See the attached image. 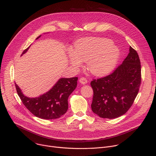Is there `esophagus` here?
Wrapping results in <instances>:
<instances>
[{"mask_svg": "<svg viewBox=\"0 0 156 156\" xmlns=\"http://www.w3.org/2000/svg\"><path fill=\"white\" fill-rule=\"evenodd\" d=\"M79 81H80V83L81 84H86L87 83V80H86V78H83V77H82V78H80Z\"/></svg>", "mask_w": 156, "mask_h": 156, "instance_id": "34e87169", "label": "esophagus"}]
</instances>
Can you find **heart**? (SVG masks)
Instances as JSON below:
<instances>
[{
    "instance_id": "obj_1",
    "label": "heart",
    "mask_w": 156,
    "mask_h": 156,
    "mask_svg": "<svg viewBox=\"0 0 156 156\" xmlns=\"http://www.w3.org/2000/svg\"><path fill=\"white\" fill-rule=\"evenodd\" d=\"M120 56V50L110 39L87 37L78 41L74 51L68 53V62L77 68L86 62L88 71L96 76H102L112 71Z\"/></svg>"
}]
</instances>
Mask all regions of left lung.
Wrapping results in <instances>:
<instances>
[{
  "mask_svg": "<svg viewBox=\"0 0 156 156\" xmlns=\"http://www.w3.org/2000/svg\"><path fill=\"white\" fill-rule=\"evenodd\" d=\"M140 60L131 46L123 63L112 73L91 82L93 112L112 119L124 115L134 102L141 84Z\"/></svg>",
  "mask_w": 156,
  "mask_h": 156,
  "instance_id": "8db88e82",
  "label": "left lung"
}]
</instances>
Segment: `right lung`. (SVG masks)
<instances>
[{"instance_id": "right-lung-1", "label": "right lung", "mask_w": 156, "mask_h": 156, "mask_svg": "<svg viewBox=\"0 0 156 156\" xmlns=\"http://www.w3.org/2000/svg\"><path fill=\"white\" fill-rule=\"evenodd\" d=\"M41 35L36 39H39ZM29 46L21 55L29 49ZM78 77L60 78L49 91L36 98L24 95L15 83L16 90L22 102L36 117L45 120L56 119L64 115L69 108L68 99L77 86Z\"/></svg>"}]
</instances>
